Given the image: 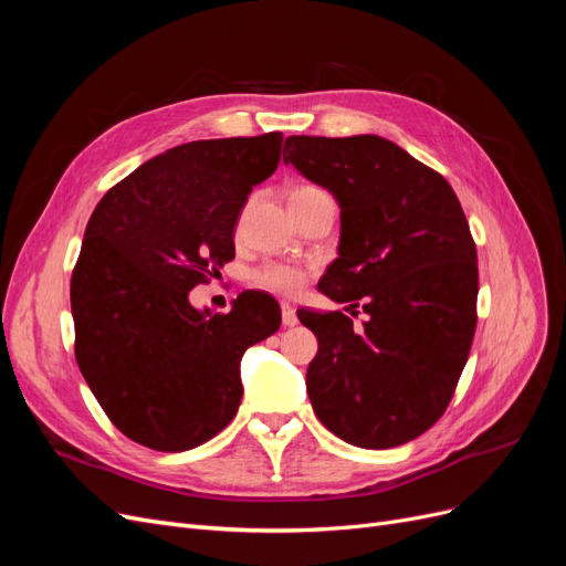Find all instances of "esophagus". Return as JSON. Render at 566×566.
<instances>
[{
	"mask_svg": "<svg viewBox=\"0 0 566 566\" xmlns=\"http://www.w3.org/2000/svg\"><path fill=\"white\" fill-rule=\"evenodd\" d=\"M281 312H283V325H285V328H293V325L300 323V321H297V312H295L293 304L283 302V304H281Z\"/></svg>",
	"mask_w": 566,
	"mask_h": 566,
	"instance_id": "34e87169",
	"label": "esophagus"
}]
</instances>
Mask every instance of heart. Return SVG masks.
Segmentation results:
<instances>
[{"label":"heart","instance_id":"heart-1","mask_svg":"<svg viewBox=\"0 0 566 566\" xmlns=\"http://www.w3.org/2000/svg\"><path fill=\"white\" fill-rule=\"evenodd\" d=\"M312 193H321V188L297 186L295 191L290 193V200L302 198V196H312ZM252 281L256 287L269 290V293H273V295H297L306 283V273L297 266H290V264H264L254 271Z\"/></svg>","mask_w":566,"mask_h":566}]
</instances>
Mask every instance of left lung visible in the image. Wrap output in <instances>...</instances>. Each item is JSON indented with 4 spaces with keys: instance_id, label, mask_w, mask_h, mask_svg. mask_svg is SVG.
Listing matches in <instances>:
<instances>
[{
    "instance_id": "left-lung-1",
    "label": "left lung",
    "mask_w": 566,
    "mask_h": 566,
    "mask_svg": "<svg viewBox=\"0 0 566 566\" xmlns=\"http://www.w3.org/2000/svg\"><path fill=\"white\" fill-rule=\"evenodd\" d=\"M283 163L339 205L337 260L318 290L364 304L297 312L318 339L306 368L314 413L361 449L420 437L447 410L476 325V248L451 184L375 134L287 136Z\"/></svg>"
}]
</instances>
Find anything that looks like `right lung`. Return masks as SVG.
<instances>
[{
  "label": "right lung",
  "instance_id": "1",
  "mask_svg": "<svg viewBox=\"0 0 566 566\" xmlns=\"http://www.w3.org/2000/svg\"><path fill=\"white\" fill-rule=\"evenodd\" d=\"M281 132L191 142L101 198L71 281L75 356L119 432L156 451L219 434L243 397V354L281 328L279 302L245 290L229 314L188 293L233 260L252 186L276 172Z\"/></svg>",
  "mask_w": 566,
  "mask_h": 566
}]
</instances>
